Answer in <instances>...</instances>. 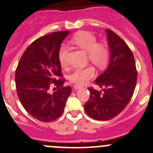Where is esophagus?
I'll return each instance as SVG.
<instances>
[{"mask_svg": "<svg viewBox=\"0 0 153 153\" xmlns=\"http://www.w3.org/2000/svg\"><path fill=\"white\" fill-rule=\"evenodd\" d=\"M81 86L78 85V84H75V85H74V90H75V91H76V90H79V89H81Z\"/></svg>", "mask_w": 153, "mask_h": 153, "instance_id": "1", "label": "esophagus"}]
</instances>
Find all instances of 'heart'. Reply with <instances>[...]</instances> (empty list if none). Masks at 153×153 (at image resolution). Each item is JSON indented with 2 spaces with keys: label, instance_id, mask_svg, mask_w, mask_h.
Masks as SVG:
<instances>
[{
  "label": "heart",
  "instance_id": "heart-1",
  "mask_svg": "<svg viewBox=\"0 0 153 153\" xmlns=\"http://www.w3.org/2000/svg\"><path fill=\"white\" fill-rule=\"evenodd\" d=\"M71 42L87 53L89 60L98 68H104L109 60L110 51L108 46L104 44H97L96 36L91 33L84 31L77 33L71 39ZM68 48L65 44L60 46L58 59L62 66L67 65ZM96 75L95 69L91 66L74 69L69 75V81L78 85H84Z\"/></svg>",
  "mask_w": 153,
  "mask_h": 153
}]
</instances>
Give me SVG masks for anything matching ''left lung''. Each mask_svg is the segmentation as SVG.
<instances>
[{
  "mask_svg": "<svg viewBox=\"0 0 153 153\" xmlns=\"http://www.w3.org/2000/svg\"><path fill=\"white\" fill-rule=\"evenodd\" d=\"M110 57L106 69L96 80L102 90L88 88L90 98L84 105L89 117L108 120L117 116L129 103L134 93L137 74L132 52L114 31L105 30Z\"/></svg>",
  "mask_w": 153,
  "mask_h": 153,
  "instance_id": "obj_1",
  "label": "left lung"
}]
</instances>
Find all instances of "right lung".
Segmentation results:
<instances>
[{
	"instance_id": "right-lung-1",
	"label": "right lung",
	"mask_w": 153,
	"mask_h": 153,
	"mask_svg": "<svg viewBox=\"0 0 153 153\" xmlns=\"http://www.w3.org/2000/svg\"><path fill=\"white\" fill-rule=\"evenodd\" d=\"M69 31H60L40 37L27 48L16 71V85L22 106L33 117L51 122L61 116L70 86L63 87L61 66L58 52ZM56 85L52 94L48 90Z\"/></svg>"
}]
</instances>
